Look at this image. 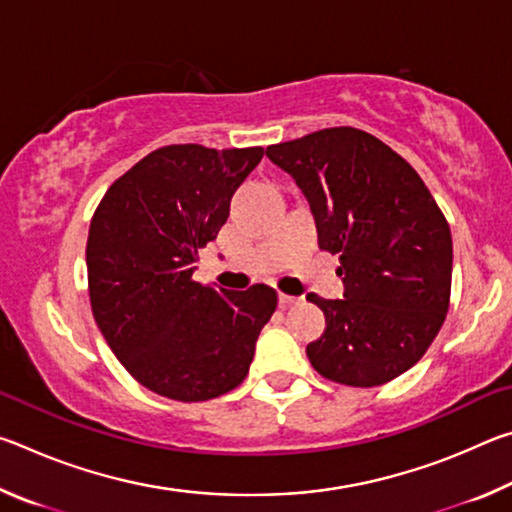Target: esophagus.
I'll list each match as a JSON object with an SVG mask.
<instances>
[{"instance_id": "esophagus-1", "label": "esophagus", "mask_w": 512, "mask_h": 512, "mask_svg": "<svg viewBox=\"0 0 512 512\" xmlns=\"http://www.w3.org/2000/svg\"><path fill=\"white\" fill-rule=\"evenodd\" d=\"M298 296H287V293H280V307H293V305H300Z\"/></svg>"}]
</instances>
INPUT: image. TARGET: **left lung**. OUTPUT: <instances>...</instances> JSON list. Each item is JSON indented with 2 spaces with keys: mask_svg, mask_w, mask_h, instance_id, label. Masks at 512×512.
I'll return each instance as SVG.
<instances>
[{
  "mask_svg": "<svg viewBox=\"0 0 512 512\" xmlns=\"http://www.w3.org/2000/svg\"><path fill=\"white\" fill-rule=\"evenodd\" d=\"M266 155L305 194L318 246L341 255L343 300L307 296L327 323L307 345L311 366L357 388L400 377L436 339L452 291V232L427 185L391 146L350 126Z\"/></svg>",
  "mask_w": 512,
  "mask_h": 512,
  "instance_id": "left-lung-1",
  "label": "left lung"
}]
</instances>
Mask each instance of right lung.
Instances as JSON below:
<instances>
[{
    "label": "right lung",
    "mask_w": 512,
    "mask_h": 512,
    "mask_svg": "<svg viewBox=\"0 0 512 512\" xmlns=\"http://www.w3.org/2000/svg\"><path fill=\"white\" fill-rule=\"evenodd\" d=\"M262 155V146H162L117 178L92 216L94 320L121 366L169 400L205 402L237 388L277 307L266 284L228 291L192 280L198 250L219 235Z\"/></svg>",
    "instance_id": "add662e5"
}]
</instances>
